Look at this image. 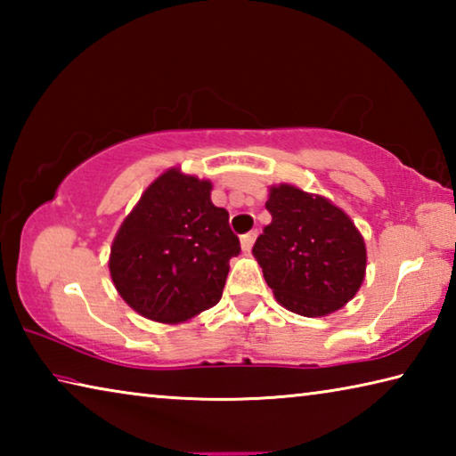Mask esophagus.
<instances>
[{"label": "esophagus", "mask_w": 456, "mask_h": 456, "mask_svg": "<svg viewBox=\"0 0 456 456\" xmlns=\"http://www.w3.org/2000/svg\"><path fill=\"white\" fill-rule=\"evenodd\" d=\"M256 237H257V231H249V233L241 235V247H243V251H249V249H251L253 243H256Z\"/></svg>", "instance_id": "esophagus-1"}]
</instances>
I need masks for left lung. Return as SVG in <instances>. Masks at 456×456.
I'll use <instances>...</instances> for the list:
<instances>
[{
    "label": "left lung",
    "instance_id": "obj_1",
    "mask_svg": "<svg viewBox=\"0 0 456 456\" xmlns=\"http://www.w3.org/2000/svg\"><path fill=\"white\" fill-rule=\"evenodd\" d=\"M272 223L253 245L273 296L289 312L322 318L356 296L366 245L352 219L326 197L293 184L269 189Z\"/></svg>",
    "mask_w": 456,
    "mask_h": 456
}]
</instances>
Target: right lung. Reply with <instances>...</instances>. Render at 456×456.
Here are the masks:
<instances>
[{
    "label": "right lung",
    "mask_w": 456,
    "mask_h": 456,
    "mask_svg": "<svg viewBox=\"0 0 456 456\" xmlns=\"http://www.w3.org/2000/svg\"><path fill=\"white\" fill-rule=\"evenodd\" d=\"M211 183L168 168L149 184L110 247L120 297L144 318L179 323L219 302L239 237Z\"/></svg>",
    "instance_id": "add662e5"
}]
</instances>
